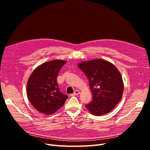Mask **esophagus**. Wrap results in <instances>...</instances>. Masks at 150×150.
<instances>
[{
    "label": "esophagus",
    "instance_id": "1",
    "mask_svg": "<svg viewBox=\"0 0 150 150\" xmlns=\"http://www.w3.org/2000/svg\"><path fill=\"white\" fill-rule=\"evenodd\" d=\"M79 93H80V92L78 90H76L74 92V93L72 94L71 95H72V96H76V95H78Z\"/></svg>",
    "mask_w": 150,
    "mask_h": 150
}]
</instances>
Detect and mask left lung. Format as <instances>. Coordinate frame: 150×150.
I'll return each instance as SVG.
<instances>
[{"label":"left lung","instance_id":"8db88e82","mask_svg":"<svg viewBox=\"0 0 150 150\" xmlns=\"http://www.w3.org/2000/svg\"><path fill=\"white\" fill-rule=\"evenodd\" d=\"M89 80L93 98L86 105L95 116L110 112L122 98L124 83L121 73L111 62L102 59L85 61L78 64Z\"/></svg>","mask_w":150,"mask_h":150}]
</instances>
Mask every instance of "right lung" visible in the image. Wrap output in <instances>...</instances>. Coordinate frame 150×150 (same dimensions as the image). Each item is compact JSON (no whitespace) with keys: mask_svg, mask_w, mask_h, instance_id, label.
Listing matches in <instances>:
<instances>
[{"mask_svg":"<svg viewBox=\"0 0 150 150\" xmlns=\"http://www.w3.org/2000/svg\"><path fill=\"white\" fill-rule=\"evenodd\" d=\"M66 62L57 59L44 62L35 68L29 78L27 95L39 112L52 115L64 105L68 97L59 89L57 77Z\"/></svg>","mask_w":150,"mask_h":150,"instance_id":"add662e5","label":"right lung"}]
</instances>
